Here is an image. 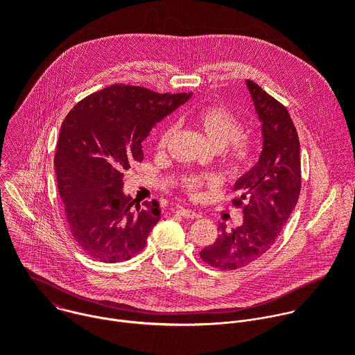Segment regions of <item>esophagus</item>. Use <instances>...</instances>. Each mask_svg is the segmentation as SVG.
<instances>
[{"mask_svg": "<svg viewBox=\"0 0 355 355\" xmlns=\"http://www.w3.org/2000/svg\"><path fill=\"white\" fill-rule=\"evenodd\" d=\"M177 214L181 215L182 218H187V219H198L200 215L195 211H191V209H187V208H178L177 209Z\"/></svg>", "mask_w": 355, "mask_h": 355, "instance_id": "esophagus-1", "label": "esophagus"}]
</instances>
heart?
I'll return each mask as SVG.
<instances>
[{
    "label": "heart",
    "mask_w": 355,
    "mask_h": 355,
    "mask_svg": "<svg viewBox=\"0 0 355 355\" xmlns=\"http://www.w3.org/2000/svg\"><path fill=\"white\" fill-rule=\"evenodd\" d=\"M192 122L205 133L208 140L220 151L225 167L232 173L245 171L257 157L256 140L243 133V121L225 105H207L192 114ZM175 132V125H167L159 136V148H166ZM181 189L191 198L200 191L216 185V178L204 173H185L178 180Z\"/></svg>",
    "instance_id": "1"
}]
</instances>
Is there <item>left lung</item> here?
I'll return each mask as SVG.
<instances>
[{
	"label": "left lung",
	"instance_id": "1",
	"mask_svg": "<svg viewBox=\"0 0 355 355\" xmlns=\"http://www.w3.org/2000/svg\"><path fill=\"white\" fill-rule=\"evenodd\" d=\"M263 122L260 162L237 180L232 205L243 209V225L202 248V261L218 270H237L260 259L272 247L289 219L302 185L300 147L288 110L254 81L247 80Z\"/></svg>",
	"mask_w": 355,
	"mask_h": 355
}]
</instances>
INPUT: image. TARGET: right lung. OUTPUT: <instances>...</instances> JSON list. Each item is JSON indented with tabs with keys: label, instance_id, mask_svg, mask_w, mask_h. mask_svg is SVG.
I'll list each match as a JSON object with an SVG mask.
<instances>
[{
	"label": "right lung",
	"instance_id": "add662e5",
	"mask_svg": "<svg viewBox=\"0 0 355 355\" xmlns=\"http://www.w3.org/2000/svg\"><path fill=\"white\" fill-rule=\"evenodd\" d=\"M189 96L114 84L67 114L55 156L58 188L70 232L91 259L119 263L144 248L160 205L143 202L133 209L135 199L122 191L123 173L143 162L141 141L156 122Z\"/></svg>",
	"mask_w": 355,
	"mask_h": 355
}]
</instances>
